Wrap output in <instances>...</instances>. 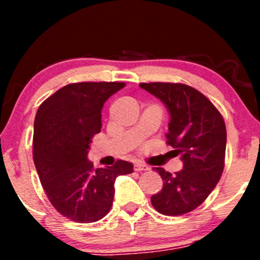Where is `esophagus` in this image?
<instances>
[{
    "instance_id": "1",
    "label": "esophagus",
    "mask_w": 260,
    "mask_h": 260,
    "mask_svg": "<svg viewBox=\"0 0 260 260\" xmlns=\"http://www.w3.org/2000/svg\"><path fill=\"white\" fill-rule=\"evenodd\" d=\"M135 170L136 171H147V170H149V167L147 166L146 164H143V162H135Z\"/></svg>"
}]
</instances>
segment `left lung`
<instances>
[{
	"mask_svg": "<svg viewBox=\"0 0 260 260\" xmlns=\"http://www.w3.org/2000/svg\"><path fill=\"white\" fill-rule=\"evenodd\" d=\"M140 86L166 104L171 115L166 143L183 161V170L174 175L162 167L154 169L164 187L152 195L151 203L164 215L187 214L208 199L224 171V118L203 93L186 84L156 81Z\"/></svg>",
	"mask_w": 260,
	"mask_h": 260,
	"instance_id": "1",
	"label": "left lung"
}]
</instances>
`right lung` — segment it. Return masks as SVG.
Returning a JSON list of instances; mask_svg holds the SVG:
<instances>
[{
	"mask_svg": "<svg viewBox=\"0 0 260 260\" xmlns=\"http://www.w3.org/2000/svg\"><path fill=\"white\" fill-rule=\"evenodd\" d=\"M122 81H83L62 86L41 103L34 124L32 156L39 179L57 212L77 222H94L112 208L114 181L132 174L131 162L94 169L86 156L102 129V108Z\"/></svg>",
	"mask_w": 260,
	"mask_h": 260,
	"instance_id": "obj_1",
	"label": "right lung"
}]
</instances>
